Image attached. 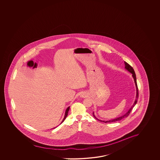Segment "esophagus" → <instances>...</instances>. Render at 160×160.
I'll return each mask as SVG.
<instances>
[{
    "mask_svg": "<svg viewBox=\"0 0 160 160\" xmlns=\"http://www.w3.org/2000/svg\"><path fill=\"white\" fill-rule=\"evenodd\" d=\"M83 97H84V96H83Z\"/></svg>",
    "mask_w": 160,
    "mask_h": 160,
    "instance_id": "1",
    "label": "esophagus"
}]
</instances>
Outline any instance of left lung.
<instances>
[{
    "label": "left lung",
    "instance_id": "left-lung-1",
    "mask_svg": "<svg viewBox=\"0 0 160 160\" xmlns=\"http://www.w3.org/2000/svg\"><path fill=\"white\" fill-rule=\"evenodd\" d=\"M124 65H125V68H126V70H127V71H128L129 72H131V73L132 74V77H133V78L134 81V83H135V85H136V99H135V101H134V102L133 104V105L131 107V108L128 110V112H127V113H125L124 114H123V115H122L121 117H119L118 118L112 119L108 120V121H102V120H100V119H98V118L95 117L94 113L93 112V113H92L93 116L95 118H96L97 120H98V121H100V122H104V123H106L114 122H116V121H120V120H122V119H123V118H126V117H127L128 116L129 114V113H131V111L132 110V109L134 107L135 105L136 104L137 102V100L138 99V89L137 84V79L136 76V73H135V72H134V69L133 68H132V67H131V66L129 65L128 63H127V62H125V61H124Z\"/></svg>",
    "mask_w": 160,
    "mask_h": 160
}]
</instances>
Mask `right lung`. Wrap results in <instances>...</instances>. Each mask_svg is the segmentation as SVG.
Segmentation results:
<instances>
[{
  "label": "right lung",
  "instance_id": "right-lung-1",
  "mask_svg": "<svg viewBox=\"0 0 160 160\" xmlns=\"http://www.w3.org/2000/svg\"><path fill=\"white\" fill-rule=\"evenodd\" d=\"M69 109H70V107H68V108L66 109V110L65 111V116H64V118H63V120H62V122H61V123H60V124H61V123L63 122V121L65 120L66 118V117H67V116H68V112ZM56 127H55V128H53V129L55 128H56Z\"/></svg>",
  "mask_w": 160,
  "mask_h": 160
}]
</instances>
